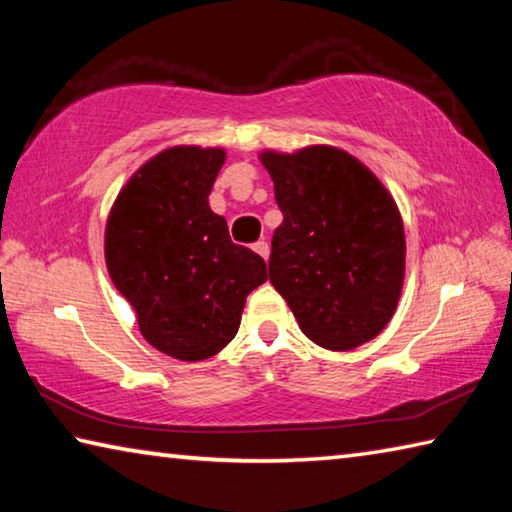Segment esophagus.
<instances>
[{
	"instance_id": "esophagus-1",
	"label": "esophagus",
	"mask_w": 512,
	"mask_h": 512,
	"mask_svg": "<svg viewBox=\"0 0 512 512\" xmlns=\"http://www.w3.org/2000/svg\"><path fill=\"white\" fill-rule=\"evenodd\" d=\"M253 250H255V253H257L259 257L264 259V262L268 259V255H271V246H268L266 241H257V244L253 246Z\"/></svg>"
}]
</instances>
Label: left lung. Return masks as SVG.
Returning a JSON list of instances; mask_svg holds the SVG:
<instances>
[{
  "label": "left lung",
  "mask_w": 512,
  "mask_h": 512,
  "mask_svg": "<svg viewBox=\"0 0 512 512\" xmlns=\"http://www.w3.org/2000/svg\"><path fill=\"white\" fill-rule=\"evenodd\" d=\"M284 221L268 275L302 334L348 352L384 329L404 284L406 239L395 198L366 164L329 144L296 153L266 149Z\"/></svg>",
  "instance_id": "8db88e82"
}]
</instances>
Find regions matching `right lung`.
I'll use <instances>...</instances> for the list:
<instances>
[{
  "mask_svg": "<svg viewBox=\"0 0 512 512\" xmlns=\"http://www.w3.org/2000/svg\"><path fill=\"white\" fill-rule=\"evenodd\" d=\"M225 162L221 146L180 144L153 155L121 187L103 237L117 291L155 350L203 361L235 339L248 293L266 262L232 244L207 196Z\"/></svg>",
  "mask_w": 512,
  "mask_h": 512,
  "instance_id": "obj_1",
  "label": "right lung"
}]
</instances>
